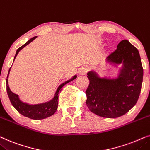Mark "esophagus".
<instances>
[{
	"instance_id": "obj_1",
	"label": "esophagus",
	"mask_w": 150,
	"mask_h": 150,
	"mask_svg": "<svg viewBox=\"0 0 150 150\" xmlns=\"http://www.w3.org/2000/svg\"><path fill=\"white\" fill-rule=\"evenodd\" d=\"M89 70V67H88V66H83L81 68H80V69L79 70V73L81 74V75H85L86 73H87L88 71Z\"/></svg>"
}]
</instances>
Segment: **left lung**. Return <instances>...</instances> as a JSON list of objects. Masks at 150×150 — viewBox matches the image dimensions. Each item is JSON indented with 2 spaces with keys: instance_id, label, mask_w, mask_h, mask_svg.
<instances>
[{
  "instance_id": "8db88e82",
  "label": "left lung",
  "mask_w": 150,
  "mask_h": 150,
  "mask_svg": "<svg viewBox=\"0 0 150 150\" xmlns=\"http://www.w3.org/2000/svg\"><path fill=\"white\" fill-rule=\"evenodd\" d=\"M106 61L115 67L122 64L118 77H100L95 71L88 72L86 105L95 115L113 119L125 115L137 103L143 69L139 51L127 40L119 43Z\"/></svg>"
}]
</instances>
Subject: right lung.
Masks as SVG:
<instances>
[{
	"label": "right lung",
	"mask_w": 150,
	"mask_h": 150,
	"mask_svg": "<svg viewBox=\"0 0 150 150\" xmlns=\"http://www.w3.org/2000/svg\"><path fill=\"white\" fill-rule=\"evenodd\" d=\"M37 36H35L32 38L30 40H29L25 45H23L22 47H21L17 49L16 53L14 59L16 57L18 53H19V51H21L22 49H23L24 47H26L27 45H29L30 42H31L33 40L35 39ZM10 68L8 72L7 75V78L6 79V83H7V95L9 96V100L11 101V104L13 107L15 108L16 110L20 114H21L22 115L25 116L26 117L31 119H43L47 117H50V116L53 115L55 112H56L57 109V106H58V97H59V93L61 91L62 88L65 84H67V83L70 82L71 81H73V79H75L77 77V75L73 76L71 79L67 80L65 81L64 83H62L61 85H59V86L57 88L56 92H55L54 97L53 98L47 102L42 103H39V104H34V105H31L29 103H24L22 101L21 99H19L18 95L16 94L13 93L12 91H11L8 85V76H9V74L10 72Z\"/></svg>",
	"instance_id": "right-lung-1"
}]
</instances>
